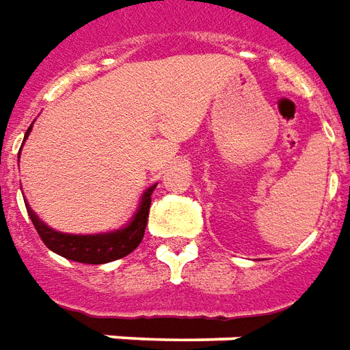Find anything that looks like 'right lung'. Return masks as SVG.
<instances>
[{"mask_svg": "<svg viewBox=\"0 0 350 350\" xmlns=\"http://www.w3.org/2000/svg\"><path fill=\"white\" fill-rule=\"evenodd\" d=\"M31 128H28L24 139L29 135ZM154 187H150L143 194L141 205L137 213L133 215V219L126 228L116 230L111 234H96V235H71L62 234V232H54L52 228L43 224L37 219V215L26 205L28 215L33 226H36L37 234L43 239V243L56 254H60L64 258L73 260V262H81V264H107L113 260L124 258L128 256L131 250L137 249V245L145 235V228H147L148 211H150V196L154 192Z\"/></svg>", "mask_w": 350, "mask_h": 350, "instance_id": "add662e5", "label": "right lung"}]
</instances>
